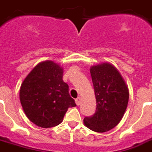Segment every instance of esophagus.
Returning <instances> with one entry per match:
<instances>
[{
	"mask_svg": "<svg viewBox=\"0 0 152 152\" xmlns=\"http://www.w3.org/2000/svg\"><path fill=\"white\" fill-rule=\"evenodd\" d=\"M75 102H76V104L77 105H80V104H81V99L80 98H77L76 99V100H75Z\"/></svg>",
	"mask_w": 152,
	"mask_h": 152,
	"instance_id": "obj_1",
	"label": "esophagus"
}]
</instances>
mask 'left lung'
<instances>
[{"label": "left lung", "mask_w": 152, "mask_h": 152, "mask_svg": "<svg viewBox=\"0 0 152 152\" xmlns=\"http://www.w3.org/2000/svg\"><path fill=\"white\" fill-rule=\"evenodd\" d=\"M96 110L86 117V127L96 132H105L115 128L122 120L129 102V92L122 76L113 64L102 63L90 67Z\"/></svg>", "instance_id": "1"}]
</instances>
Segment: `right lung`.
<instances>
[{"label": "right lung", "mask_w": 152, "mask_h": 152, "mask_svg": "<svg viewBox=\"0 0 152 152\" xmlns=\"http://www.w3.org/2000/svg\"><path fill=\"white\" fill-rule=\"evenodd\" d=\"M63 69L46 60L34 67L20 89V100L25 115L38 127L51 128L61 123L67 109L76 106L63 80Z\"/></svg>", "instance_id": "add662e5"}]
</instances>
